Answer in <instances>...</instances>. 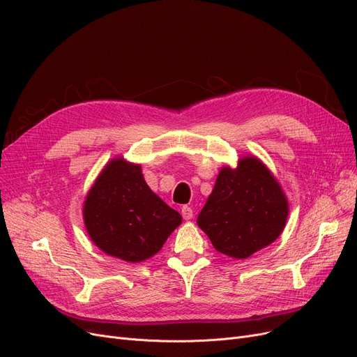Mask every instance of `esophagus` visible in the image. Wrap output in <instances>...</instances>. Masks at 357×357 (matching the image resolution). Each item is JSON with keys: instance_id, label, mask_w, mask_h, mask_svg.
<instances>
[{"instance_id": "esophagus-1", "label": "esophagus", "mask_w": 357, "mask_h": 357, "mask_svg": "<svg viewBox=\"0 0 357 357\" xmlns=\"http://www.w3.org/2000/svg\"><path fill=\"white\" fill-rule=\"evenodd\" d=\"M180 211H181V215L185 220H190L193 218V210L190 207H188V205H183Z\"/></svg>"}]
</instances>
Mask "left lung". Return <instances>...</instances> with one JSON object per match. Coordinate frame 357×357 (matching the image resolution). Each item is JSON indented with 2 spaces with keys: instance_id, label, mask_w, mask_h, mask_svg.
I'll return each instance as SVG.
<instances>
[{
  "instance_id": "8db88e82",
  "label": "left lung",
  "mask_w": 357,
  "mask_h": 357,
  "mask_svg": "<svg viewBox=\"0 0 357 357\" xmlns=\"http://www.w3.org/2000/svg\"><path fill=\"white\" fill-rule=\"evenodd\" d=\"M289 215L286 193L256 156H243L235 168L223 167L197 223L218 252L247 259L274 243Z\"/></svg>"
}]
</instances>
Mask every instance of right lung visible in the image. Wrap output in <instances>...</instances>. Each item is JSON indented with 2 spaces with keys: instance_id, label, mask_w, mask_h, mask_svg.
I'll list each match as a JSON object with an SVG mask.
<instances>
[{
  "instance_id": "obj_1",
  "label": "right lung",
  "mask_w": 357,
  "mask_h": 357,
  "mask_svg": "<svg viewBox=\"0 0 357 357\" xmlns=\"http://www.w3.org/2000/svg\"><path fill=\"white\" fill-rule=\"evenodd\" d=\"M83 220L92 243L129 264L155 256L181 223V215L147 186L142 165L112 159L83 202Z\"/></svg>"
}]
</instances>
